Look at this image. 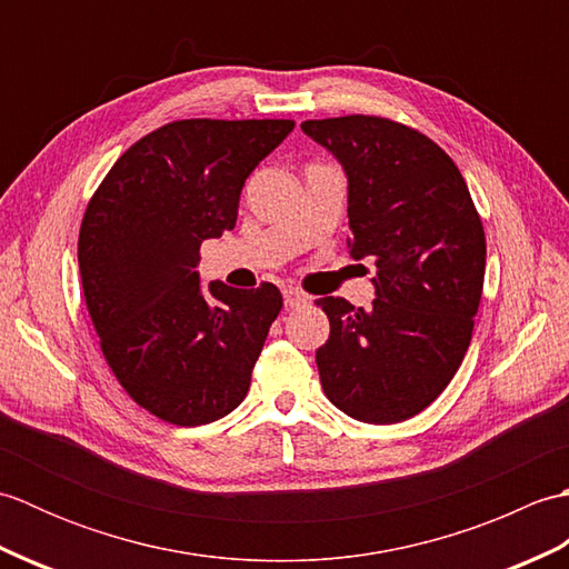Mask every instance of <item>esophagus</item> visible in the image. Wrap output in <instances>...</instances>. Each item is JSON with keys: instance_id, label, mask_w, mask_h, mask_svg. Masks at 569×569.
Wrapping results in <instances>:
<instances>
[{"instance_id": "obj_1", "label": "esophagus", "mask_w": 569, "mask_h": 569, "mask_svg": "<svg viewBox=\"0 0 569 569\" xmlns=\"http://www.w3.org/2000/svg\"><path fill=\"white\" fill-rule=\"evenodd\" d=\"M308 300H310V296L303 293V291H298V288H286V291H283L286 308H300V306H306Z\"/></svg>"}]
</instances>
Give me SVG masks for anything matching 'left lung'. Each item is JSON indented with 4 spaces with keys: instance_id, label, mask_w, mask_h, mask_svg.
Here are the masks:
<instances>
[{
    "instance_id": "8db88e82",
    "label": "left lung",
    "mask_w": 569,
    "mask_h": 569,
    "mask_svg": "<svg viewBox=\"0 0 569 569\" xmlns=\"http://www.w3.org/2000/svg\"><path fill=\"white\" fill-rule=\"evenodd\" d=\"M306 134L347 173L352 259L373 266L369 310L320 298L330 337L322 391L361 422L389 426L438 398L465 359L485 288L487 239L455 161L383 117L308 119Z\"/></svg>"
}]
</instances>
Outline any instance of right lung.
Here are the masks:
<instances>
[{
	"label": "right lung",
	"instance_id": "add662e5",
	"mask_svg": "<svg viewBox=\"0 0 569 569\" xmlns=\"http://www.w3.org/2000/svg\"><path fill=\"white\" fill-rule=\"evenodd\" d=\"M291 119H180L129 147L84 210L78 263L107 365L149 413L204 426L244 401L273 283H200V244L234 229L244 180Z\"/></svg>",
	"mask_w": 569,
	"mask_h": 569
}]
</instances>
